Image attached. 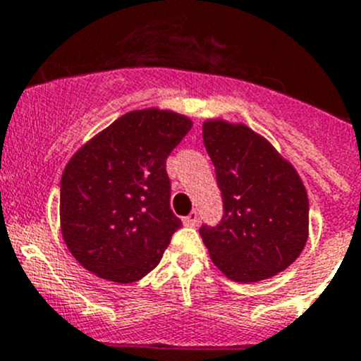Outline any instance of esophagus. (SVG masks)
<instances>
[{
    "label": "esophagus",
    "instance_id": "esophagus-1",
    "mask_svg": "<svg viewBox=\"0 0 361 361\" xmlns=\"http://www.w3.org/2000/svg\"><path fill=\"white\" fill-rule=\"evenodd\" d=\"M183 222L187 226H196L197 222H200V214H197V212H190V214L183 219Z\"/></svg>",
    "mask_w": 361,
    "mask_h": 361
}]
</instances>
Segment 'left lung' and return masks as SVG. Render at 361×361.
I'll use <instances>...</instances> for the list:
<instances>
[{"label": "left lung", "mask_w": 361, "mask_h": 361, "mask_svg": "<svg viewBox=\"0 0 361 361\" xmlns=\"http://www.w3.org/2000/svg\"><path fill=\"white\" fill-rule=\"evenodd\" d=\"M203 142L224 207L217 226L200 228L212 262L238 283L285 271L308 240V196L294 165L245 124L204 121Z\"/></svg>", "instance_id": "1"}]
</instances>
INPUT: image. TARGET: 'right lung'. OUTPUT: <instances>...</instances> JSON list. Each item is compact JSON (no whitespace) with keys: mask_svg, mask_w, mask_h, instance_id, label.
Here are the masks:
<instances>
[{"mask_svg":"<svg viewBox=\"0 0 361 361\" xmlns=\"http://www.w3.org/2000/svg\"><path fill=\"white\" fill-rule=\"evenodd\" d=\"M190 128L171 110H133L74 153L60 181V226L87 271L133 283L160 264L181 228L165 160Z\"/></svg>","mask_w":361,"mask_h":361,"instance_id":"right-lung-1","label":"right lung"}]
</instances>
